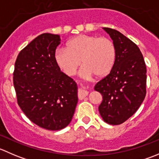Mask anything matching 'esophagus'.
<instances>
[{"label":"esophagus","instance_id":"obj_1","mask_svg":"<svg viewBox=\"0 0 159 159\" xmlns=\"http://www.w3.org/2000/svg\"><path fill=\"white\" fill-rule=\"evenodd\" d=\"M88 94H89V92H88V91L82 89H80L79 91H78V98L81 100V99L84 98L86 96H88Z\"/></svg>","mask_w":159,"mask_h":159}]
</instances>
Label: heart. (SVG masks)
<instances>
[{
  "label": "heart",
  "instance_id": "heart-1",
  "mask_svg": "<svg viewBox=\"0 0 159 159\" xmlns=\"http://www.w3.org/2000/svg\"><path fill=\"white\" fill-rule=\"evenodd\" d=\"M66 48L56 51L54 57L61 70L73 75L81 64L84 76L102 78L110 73L116 61V48L110 38L80 34L67 43Z\"/></svg>",
  "mask_w": 159,
  "mask_h": 159
}]
</instances>
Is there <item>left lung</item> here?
I'll use <instances>...</instances> for the list:
<instances>
[{
  "mask_svg": "<svg viewBox=\"0 0 159 159\" xmlns=\"http://www.w3.org/2000/svg\"><path fill=\"white\" fill-rule=\"evenodd\" d=\"M103 29L116 48V61L111 72L94 86L102 95L98 110L109 125L122 124L132 116L146 94L147 70L143 55L137 45L118 30Z\"/></svg>",
  "mask_w": 159,
  "mask_h": 159,
  "instance_id": "left-lung-1",
  "label": "left lung"
}]
</instances>
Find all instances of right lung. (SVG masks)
Segmentation results:
<instances>
[{
  "mask_svg": "<svg viewBox=\"0 0 159 159\" xmlns=\"http://www.w3.org/2000/svg\"><path fill=\"white\" fill-rule=\"evenodd\" d=\"M60 43L57 34L38 36L20 51L13 74L22 111L35 125L51 131L69 125L78 103L77 84L56 63Z\"/></svg>",
  "mask_w": 159,
  "mask_h": 159,
  "instance_id": "1",
  "label": "right lung"
}]
</instances>
